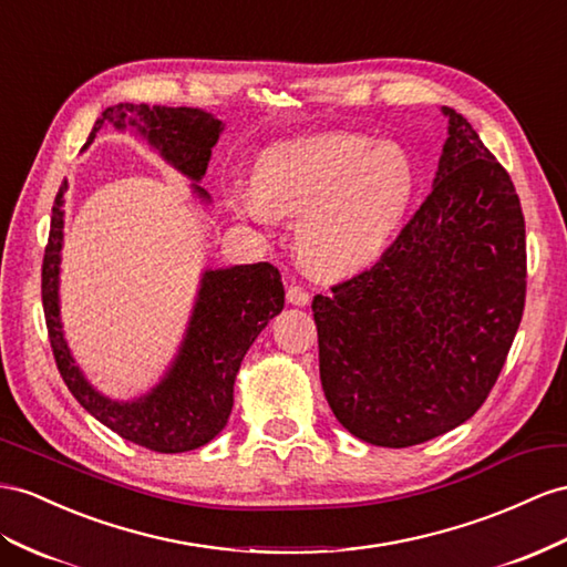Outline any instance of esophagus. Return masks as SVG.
<instances>
[{"label": "esophagus", "mask_w": 567, "mask_h": 567, "mask_svg": "<svg viewBox=\"0 0 567 567\" xmlns=\"http://www.w3.org/2000/svg\"><path fill=\"white\" fill-rule=\"evenodd\" d=\"M287 301L295 303V307H307L311 301V295L301 285H289L287 287Z\"/></svg>", "instance_id": "esophagus-1"}]
</instances>
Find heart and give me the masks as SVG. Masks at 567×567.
Masks as SVG:
<instances>
[{
    "label": "heart",
    "instance_id": "heart-1",
    "mask_svg": "<svg viewBox=\"0 0 567 567\" xmlns=\"http://www.w3.org/2000/svg\"><path fill=\"white\" fill-rule=\"evenodd\" d=\"M414 184L400 145L318 134L260 153L251 192L237 196V208L256 223L299 217V258L323 278H347L373 266L395 241Z\"/></svg>",
    "mask_w": 567,
    "mask_h": 567
}]
</instances>
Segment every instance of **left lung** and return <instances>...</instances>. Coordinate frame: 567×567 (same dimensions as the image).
<instances>
[{"mask_svg":"<svg viewBox=\"0 0 567 567\" xmlns=\"http://www.w3.org/2000/svg\"><path fill=\"white\" fill-rule=\"evenodd\" d=\"M431 194L388 251L313 297L323 393L357 439L410 447L467 422L525 311V215L511 174L453 107Z\"/></svg>","mask_w":567,"mask_h":567,"instance_id":"1","label":"left lung"}]
</instances>
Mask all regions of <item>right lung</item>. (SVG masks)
I'll use <instances>...</instances> for the list:
<instances>
[{
    "label": "right lung",
    "instance_id": "obj_1",
    "mask_svg": "<svg viewBox=\"0 0 567 567\" xmlns=\"http://www.w3.org/2000/svg\"><path fill=\"white\" fill-rule=\"evenodd\" d=\"M126 120L163 153L167 163L192 179L206 174L210 148L223 132V122L203 110L120 103L100 114L89 143L105 122L122 128ZM194 188L198 196L208 198L200 186L194 184ZM64 192L66 179L54 198L50 237L42 258V309H45L56 369L66 388L100 424L136 445L155 453H186L206 445L227 424L235 404V379L246 350L270 318L285 307L280 270L272 264L208 270L203 275L179 357L165 381L136 402H112L83 379L62 336L56 282H60Z\"/></svg>",
    "mask_w": 567,
    "mask_h": 567
}]
</instances>
